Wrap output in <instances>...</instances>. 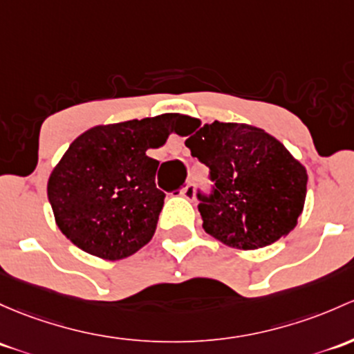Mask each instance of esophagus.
Masks as SVG:
<instances>
[{
  "mask_svg": "<svg viewBox=\"0 0 354 354\" xmlns=\"http://www.w3.org/2000/svg\"><path fill=\"white\" fill-rule=\"evenodd\" d=\"M181 196L187 200H193L195 198V185L193 183H187L183 187V189H181Z\"/></svg>",
  "mask_w": 354,
  "mask_h": 354,
  "instance_id": "1",
  "label": "esophagus"
}]
</instances>
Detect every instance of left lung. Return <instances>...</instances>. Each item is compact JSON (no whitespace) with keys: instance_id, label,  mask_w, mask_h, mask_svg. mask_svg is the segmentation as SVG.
Returning a JSON list of instances; mask_svg holds the SVG:
<instances>
[{"instance_id":"left-lung-1","label":"left lung","mask_w":354,"mask_h":354,"mask_svg":"<svg viewBox=\"0 0 354 354\" xmlns=\"http://www.w3.org/2000/svg\"><path fill=\"white\" fill-rule=\"evenodd\" d=\"M196 122V120H195ZM187 140L210 167L215 192L198 212L212 237L239 251L266 248L295 229L307 195V169L266 130L212 122ZM188 133V136H189Z\"/></svg>"}]
</instances>
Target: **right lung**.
Wrapping results in <instances>:
<instances>
[{"label":"right lung","instance_id":"add662e5","mask_svg":"<svg viewBox=\"0 0 354 354\" xmlns=\"http://www.w3.org/2000/svg\"><path fill=\"white\" fill-rule=\"evenodd\" d=\"M178 113L95 125L71 142L47 181L55 224L88 254L132 256L152 239L165 193L156 188L158 149L178 133Z\"/></svg>","mask_w":354,"mask_h":354}]
</instances>
